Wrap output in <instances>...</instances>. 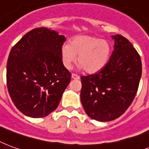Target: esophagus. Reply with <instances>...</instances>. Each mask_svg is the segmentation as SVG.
I'll list each match as a JSON object with an SVG mask.
<instances>
[{"instance_id": "esophagus-1", "label": "esophagus", "mask_w": 149, "mask_h": 149, "mask_svg": "<svg viewBox=\"0 0 149 149\" xmlns=\"http://www.w3.org/2000/svg\"><path fill=\"white\" fill-rule=\"evenodd\" d=\"M71 78H73V79H76V80H78V79H79V78H80V77H79L78 74H72Z\"/></svg>"}]
</instances>
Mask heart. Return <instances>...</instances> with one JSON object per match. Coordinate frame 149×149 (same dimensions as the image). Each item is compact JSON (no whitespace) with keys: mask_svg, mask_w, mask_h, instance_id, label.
Returning <instances> with one entry per match:
<instances>
[{"mask_svg":"<svg viewBox=\"0 0 149 149\" xmlns=\"http://www.w3.org/2000/svg\"><path fill=\"white\" fill-rule=\"evenodd\" d=\"M111 47L107 40L90 36H78L61 47L62 61L70 68L78 56V63L88 73H95L107 64Z\"/></svg>","mask_w":149,"mask_h":149,"instance_id":"1","label":"heart"}]
</instances>
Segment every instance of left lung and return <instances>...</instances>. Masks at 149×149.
<instances>
[{
	"mask_svg": "<svg viewBox=\"0 0 149 149\" xmlns=\"http://www.w3.org/2000/svg\"><path fill=\"white\" fill-rule=\"evenodd\" d=\"M114 50L100 71L81 76V101L85 113L98 121L118 118L132 103L138 92L142 65L141 56L127 39L113 36Z\"/></svg>",
	"mask_w": 149,
	"mask_h": 149,
	"instance_id": "8db88e82",
	"label": "left lung"
}]
</instances>
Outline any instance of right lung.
<instances>
[{"label":"right lung","instance_id":"obj_1","mask_svg":"<svg viewBox=\"0 0 149 149\" xmlns=\"http://www.w3.org/2000/svg\"><path fill=\"white\" fill-rule=\"evenodd\" d=\"M65 40L56 31L36 28L11 49L7 87L15 106L25 116L44 117L58 107L71 77L62 61Z\"/></svg>","mask_w":149,"mask_h":149}]
</instances>
